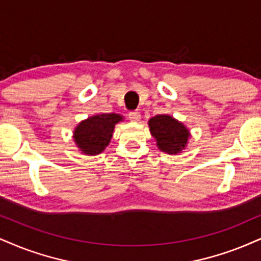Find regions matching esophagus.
<instances>
[{
    "label": "esophagus",
    "mask_w": 261,
    "mask_h": 261,
    "mask_svg": "<svg viewBox=\"0 0 261 261\" xmlns=\"http://www.w3.org/2000/svg\"><path fill=\"white\" fill-rule=\"evenodd\" d=\"M128 117H129L130 121H134V122H138L140 120V112L138 110H133V111H129L128 112Z\"/></svg>",
    "instance_id": "esophagus-1"
}]
</instances>
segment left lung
<instances>
[{
	"mask_svg": "<svg viewBox=\"0 0 261 261\" xmlns=\"http://www.w3.org/2000/svg\"><path fill=\"white\" fill-rule=\"evenodd\" d=\"M150 132L157 140L159 149L167 153H178L189 139L185 125L168 115H157L149 121Z\"/></svg>",
	"mask_w": 261,
	"mask_h": 261,
	"instance_id": "1",
	"label": "left lung"
}]
</instances>
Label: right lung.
<instances>
[{
    "label": "right lung",
    "instance_id": "obj_1",
    "mask_svg": "<svg viewBox=\"0 0 261 261\" xmlns=\"http://www.w3.org/2000/svg\"><path fill=\"white\" fill-rule=\"evenodd\" d=\"M122 121L117 114H101L89 117L77 125L73 139L87 155H98L110 143L115 124Z\"/></svg>",
    "mask_w": 261,
    "mask_h": 261
}]
</instances>
